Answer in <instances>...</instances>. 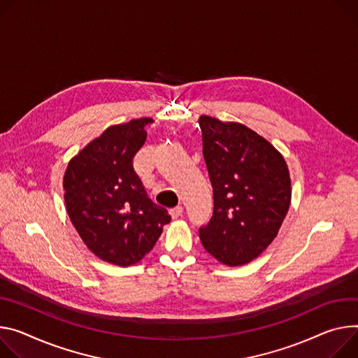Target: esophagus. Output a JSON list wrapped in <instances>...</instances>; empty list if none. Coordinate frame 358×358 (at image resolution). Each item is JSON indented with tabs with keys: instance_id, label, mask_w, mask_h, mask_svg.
Wrapping results in <instances>:
<instances>
[{
	"instance_id": "obj_1",
	"label": "esophagus",
	"mask_w": 358,
	"mask_h": 358,
	"mask_svg": "<svg viewBox=\"0 0 358 358\" xmlns=\"http://www.w3.org/2000/svg\"><path fill=\"white\" fill-rule=\"evenodd\" d=\"M170 215H171V218H178V217H181L182 215V207H176V208H171L170 210Z\"/></svg>"
}]
</instances>
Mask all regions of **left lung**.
Segmentation results:
<instances>
[{"mask_svg": "<svg viewBox=\"0 0 358 358\" xmlns=\"http://www.w3.org/2000/svg\"><path fill=\"white\" fill-rule=\"evenodd\" d=\"M203 154L214 213L200 240L217 262L251 263L277 237L291 204V178L282 154L236 121L201 115Z\"/></svg>", "mask_w": 358, "mask_h": 358, "instance_id": "1", "label": "left lung"}]
</instances>
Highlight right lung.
Segmentation results:
<instances>
[{"instance_id": "add662e5", "label": "right lung", "mask_w": 358, "mask_h": 358, "mask_svg": "<svg viewBox=\"0 0 358 358\" xmlns=\"http://www.w3.org/2000/svg\"><path fill=\"white\" fill-rule=\"evenodd\" d=\"M150 117L110 125L69 162L62 189L69 217L87 248L110 264L129 267L152 250L171 221L134 173Z\"/></svg>"}]
</instances>
